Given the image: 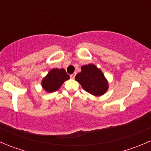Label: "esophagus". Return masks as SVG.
I'll return each instance as SVG.
<instances>
[{
    "mask_svg": "<svg viewBox=\"0 0 151 151\" xmlns=\"http://www.w3.org/2000/svg\"><path fill=\"white\" fill-rule=\"evenodd\" d=\"M75 75H76V74H75V73H74V74H71V75H70V77H71V79H74V77H75Z\"/></svg>",
    "mask_w": 151,
    "mask_h": 151,
    "instance_id": "esophagus-1",
    "label": "esophagus"
}]
</instances>
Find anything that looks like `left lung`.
<instances>
[{
	"instance_id": "1",
	"label": "left lung",
	"mask_w": 151,
	"mask_h": 151,
	"mask_svg": "<svg viewBox=\"0 0 151 151\" xmlns=\"http://www.w3.org/2000/svg\"><path fill=\"white\" fill-rule=\"evenodd\" d=\"M75 80L86 92L95 96L104 95L109 88V83L104 74L93 63L82 66L81 72L76 75Z\"/></svg>"
}]
</instances>
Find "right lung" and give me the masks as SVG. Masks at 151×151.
<instances>
[{
	"label": "right lung",
	"instance_id": "right-lung-1",
	"mask_svg": "<svg viewBox=\"0 0 151 151\" xmlns=\"http://www.w3.org/2000/svg\"><path fill=\"white\" fill-rule=\"evenodd\" d=\"M69 78L64 68H52L42 79V87L47 93L55 92Z\"/></svg>",
	"mask_w": 151,
	"mask_h": 151
}]
</instances>
